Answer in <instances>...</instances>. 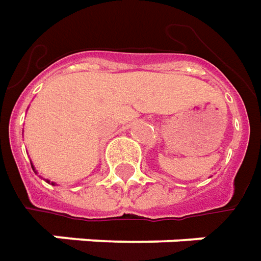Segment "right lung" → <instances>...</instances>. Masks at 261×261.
<instances>
[{
	"label": "right lung",
	"instance_id": "1",
	"mask_svg": "<svg viewBox=\"0 0 261 261\" xmlns=\"http://www.w3.org/2000/svg\"><path fill=\"white\" fill-rule=\"evenodd\" d=\"M31 164H32V163H31ZM32 169H33V171H35V173L38 174V171H36V169L33 167V164H32ZM46 181H47V182H50V181H49V180H46ZM51 186H56V182H53V181H51Z\"/></svg>",
	"mask_w": 261,
	"mask_h": 261
}]
</instances>
